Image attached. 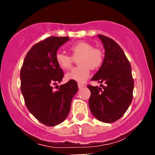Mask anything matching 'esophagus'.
Wrapping results in <instances>:
<instances>
[{
	"instance_id": "esophagus-1",
	"label": "esophagus",
	"mask_w": 155,
	"mask_h": 155,
	"mask_svg": "<svg viewBox=\"0 0 155 155\" xmlns=\"http://www.w3.org/2000/svg\"><path fill=\"white\" fill-rule=\"evenodd\" d=\"M78 87H79V89L83 88L85 87V84H82V83H78Z\"/></svg>"
}]
</instances>
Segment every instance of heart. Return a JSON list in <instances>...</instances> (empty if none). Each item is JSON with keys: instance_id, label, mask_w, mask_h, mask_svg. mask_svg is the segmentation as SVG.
<instances>
[{"instance_id": "1", "label": "heart", "mask_w": 155, "mask_h": 155, "mask_svg": "<svg viewBox=\"0 0 155 155\" xmlns=\"http://www.w3.org/2000/svg\"><path fill=\"white\" fill-rule=\"evenodd\" d=\"M72 57L63 52L57 53L55 59L58 65L68 70L72 67L74 58H78L79 66L74 68L66 74L68 80H73L77 82H84L88 79L90 70L98 69L104 60V51L98 47H93L92 44L86 41H79L72 44L70 47Z\"/></svg>"}]
</instances>
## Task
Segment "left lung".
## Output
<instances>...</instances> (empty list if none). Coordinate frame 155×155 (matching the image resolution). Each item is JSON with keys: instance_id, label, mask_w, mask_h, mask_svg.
I'll use <instances>...</instances> for the list:
<instances>
[{"instance_id": "left-lung-1", "label": "left lung", "mask_w": 155, "mask_h": 155, "mask_svg": "<svg viewBox=\"0 0 155 155\" xmlns=\"http://www.w3.org/2000/svg\"><path fill=\"white\" fill-rule=\"evenodd\" d=\"M105 48L104 63L92 78L101 87L88 84L91 92L89 106L99 121L111 123L124 115L133 100L134 80L131 66L125 54L117 42L104 35H98Z\"/></svg>"}]
</instances>
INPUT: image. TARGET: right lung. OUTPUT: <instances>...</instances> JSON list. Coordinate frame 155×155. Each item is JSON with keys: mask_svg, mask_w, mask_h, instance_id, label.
Wrapping results in <instances>:
<instances>
[{"mask_svg": "<svg viewBox=\"0 0 155 155\" xmlns=\"http://www.w3.org/2000/svg\"><path fill=\"white\" fill-rule=\"evenodd\" d=\"M68 39L51 36L34 44L21 68L20 87L27 108L47 126L58 125L66 119L72 98L78 91L77 83L73 80L60 85L57 91L53 89L64 76L55 59L57 51Z\"/></svg>", "mask_w": 155, "mask_h": 155, "instance_id": "right-lung-1", "label": "right lung"}]
</instances>
